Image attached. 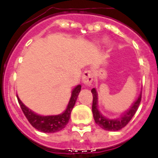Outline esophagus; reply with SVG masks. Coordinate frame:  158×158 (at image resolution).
<instances>
[{"mask_svg":"<svg viewBox=\"0 0 158 158\" xmlns=\"http://www.w3.org/2000/svg\"><path fill=\"white\" fill-rule=\"evenodd\" d=\"M93 81V73L91 70H85L82 75V82L85 85H90Z\"/></svg>","mask_w":158,"mask_h":158,"instance_id":"1","label":"esophagus"}]
</instances>
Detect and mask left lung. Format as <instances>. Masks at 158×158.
I'll list each match as a JSON object with an SVG mask.
<instances>
[{
  "label": "left lung",
  "instance_id": "left-lung-1",
  "mask_svg": "<svg viewBox=\"0 0 158 158\" xmlns=\"http://www.w3.org/2000/svg\"><path fill=\"white\" fill-rule=\"evenodd\" d=\"M91 92L93 96L92 111H93L94 120L99 127H100L102 129L106 130V131H115L123 128L131 121V118H133L135 112L139 108L141 100H142V93H141L138 100L134 103L131 108L127 110V111L124 113L123 115L121 116V118H117V119H108V118L103 116L100 113V111H98V108H97V93H96V89H93Z\"/></svg>",
  "mask_w": 158,
  "mask_h": 158
}]
</instances>
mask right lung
Returning <instances> with one entry per match:
<instances>
[{"label":"right lung","mask_w":158,"mask_h":158,"mask_svg":"<svg viewBox=\"0 0 158 158\" xmlns=\"http://www.w3.org/2000/svg\"><path fill=\"white\" fill-rule=\"evenodd\" d=\"M81 89V85H77L72 92L70 100L69 102L66 110L62 114L58 115H50V116H41L28 109L24 104L20 101L17 96L19 104L21 107L23 114L33 127L44 133H54L65 127L70 118L71 111L74 106L75 102L79 93Z\"/></svg>","instance_id":"1"}]
</instances>
